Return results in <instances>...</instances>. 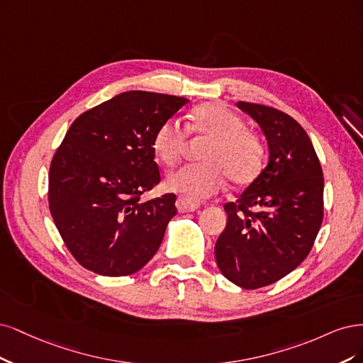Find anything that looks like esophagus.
<instances>
[{
	"label": "esophagus",
	"instance_id": "34e87169",
	"mask_svg": "<svg viewBox=\"0 0 363 363\" xmlns=\"http://www.w3.org/2000/svg\"><path fill=\"white\" fill-rule=\"evenodd\" d=\"M201 206L197 201L194 199H189V197H179L177 201V208L179 213H193L196 209Z\"/></svg>",
	"mask_w": 363,
	"mask_h": 363
}]
</instances>
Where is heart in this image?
Here are the masks:
<instances>
[{"mask_svg":"<svg viewBox=\"0 0 363 363\" xmlns=\"http://www.w3.org/2000/svg\"><path fill=\"white\" fill-rule=\"evenodd\" d=\"M186 133L209 138L201 154L205 162L172 172L164 182L169 191L189 199H205L223 189L228 178L235 185H244L259 174L264 162L261 140L245 130L244 121L225 105H199L190 114L186 130L177 119L162 122L152 135L157 160L169 167L177 164L186 143Z\"/></svg>","mask_w":363,"mask_h":363,"instance_id":"heart-1","label":"heart"}]
</instances>
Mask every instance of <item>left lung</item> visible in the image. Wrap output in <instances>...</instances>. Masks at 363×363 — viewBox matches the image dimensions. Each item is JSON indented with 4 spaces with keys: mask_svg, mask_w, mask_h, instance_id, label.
<instances>
[{
    "mask_svg": "<svg viewBox=\"0 0 363 363\" xmlns=\"http://www.w3.org/2000/svg\"><path fill=\"white\" fill-rule=\"evenodd\" d=\"M261 126L268 164L235 202L216 261L226 279L244 289L277 282L306 259L323 221L324 178L317 152L301 125L261 104L237 102Z\"/></svg>",
    "mask_w": 363,
    "mask_h": 363,
    "instance_id": "8db88e82",
    "label": "left lung"
}]
</instances>
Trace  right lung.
Instances as JSON below:
<instances>
[{"label": "right lung", "mask_w": 363, "mask_h": 363, "mask_svg": "<svg viewBox=\"0 0 363 363\" xmlns=\"http://www.w3.org/2000/svg\"><path fill=\"white\" fill-rule=\"evenodd\" d=\"M189 99L131 90L74 121L50 167L48 202L67 250L110 277L143 268L177 216V196L142 202L161 181L152 135Z\"/></svg>", "instance_id": "right-lung-1"}]
</instances>
